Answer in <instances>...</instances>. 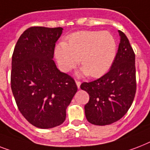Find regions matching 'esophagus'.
Here are the masks:
<instances>
[{"label": "esophagus", "instance_id": "obj_1", "mask_svg": "<svg viewBox=\"0 0 150 150\" xmlns=\"http://www.w3.org/2000/svg\"><path fill=\"white\" fill-rule=\"evenodd\" d=\"M75 83H76V86H77L78 89H79L80 86H81V82H79V81H76V82H75Z\"/></svg>", "mask_w": 150, "mask_h": 150}]
</instances>
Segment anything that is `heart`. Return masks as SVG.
Listing matches in <instances>:
<instances>
[{
  "mask_svg": "<svg viewBox=\"0 0 150 150\" xmlns=\"http://www.w3.org/2000/svg\"><path fill=\"white\" fill-rule=\"evenodd\" d=\"M115 40L108 32L81 31L69 36L68 42L60 43L54 50L59 67L64 72L78 62L79 76L89 75L98 78L107 72L116 57Z\"/></svg>",
  "mask_w": 150,
  "mask_h": 150,
  "instance_id": "1",
  "label": "heart"
}]
</instances>
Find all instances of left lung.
Wrapping results in <instances>:
<instances>
[{
	"label": "left lung",
	"instance_id": "8db88e82",
	"mask_svg": "<svg viewBox=\"0 0 150 150\" xmlns=\"http://www.w3.org/2000/svg\"><path fill=\"white\" fill-rule=\"evenodd\" d=\"M118 50L107 74L80 88L89 100L85 105L87 121L95 125H107L118 121L132 104L136 91L135 56L125 34L118 30Z\"/></svg>",
	"mask_w": 150,
	"mask_h": 150
}]
</instances>
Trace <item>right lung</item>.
I'll return each mask as SVG.
<instances>
[{"instance_id": "1", "label": "right lung", "mask_w": 150, "mask_h": 150, "mask_svg": "<svg viewBox=\"0 0 150 150\" xmlns=\"http://www.w3.org/2000/svg\"><path fill=\"white\" fill-rule=\"evenodd\" d=\"M62 32L61 27H30L21 35L13 52V96L25 118L36 128H52L63 123L77 92L74 79L60 71L53 60Z\"/></svg>"}]
</instances>
